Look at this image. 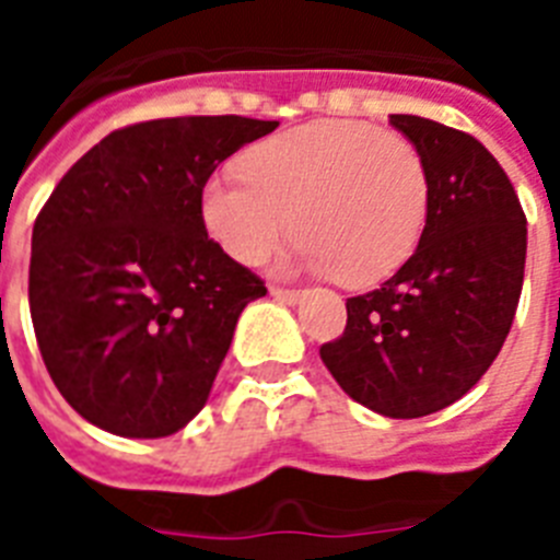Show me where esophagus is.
<instances>
[{"instance_id": "34e87169", "label": "esophagus", "mask_w": 560, "mask_h": 560, "mask_svg": "<svg viewBox=\"0 0 560 560\" xmlns=\"http://www.w3.org/2000/svg\"><path fill=\"white\" fill-rule=\"evenodd\" d=\"M269 294L275 296V300H280V303H289V305H294V303H300V300H303V291L280 289V285H271Z\"/></svg>"}]
</instances>
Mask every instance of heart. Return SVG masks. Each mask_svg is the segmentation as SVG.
<instances>
[{
  "mask_svg": "<svg viewBox=\"0 0 560 560\" xmlns=\"http://www.w3.org/2000/svg\"><path fill=\"white\" fill-rule=\"evenodd\" d=\"M427 162L368 120H316L257 142L241 176H212L201 219L237 264H260L291 232L296 264L368 289L407 264L429 219Z\"/></svg>",
  "mask_w": 560,
  "mask_h": 560,
  "instance_id": "obj_1",
  "label": "heart"
}]
</instances>
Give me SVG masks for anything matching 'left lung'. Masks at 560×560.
<instances>
[{"label": "left lung", "instance_id": "1", "mask_svg": "<svg viewBox=\"0 0 560 560\" xmlns=\"http://www.w3.org/2000/svg\"><path fill=\"white\" fill-rule=\"evenodd\" d=\"M389 122L427 162V226L387 283L350 296L345 334L319 355L361 407L423 418L463 398L511 334L527 219L508 173L471 133L415 114Z\"/></svg>", "mask_w": 560, "mask_h": 560}]
</instances>
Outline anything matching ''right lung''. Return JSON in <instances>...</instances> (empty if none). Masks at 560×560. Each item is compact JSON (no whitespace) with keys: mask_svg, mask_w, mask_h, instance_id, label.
I'll return each mask as SVG.
<instances>
[{"mask_svg":"<svg viewBox=\"0 0 560 560\" xmlns=\"http://www.w3.org/2000/svg\"><path fill=\"white\" fill-rule=\"evenodd\" d=\"M277 126L221 114L117 128L38 212V350L69 407L103 432L167 438L210 398L237 316L266 285L207 237L201 190Z\"/></svg>","mask_w":560,"mask_h":560,"instance_id":"right-lung-1","label":"right lung"}]
</instances>
